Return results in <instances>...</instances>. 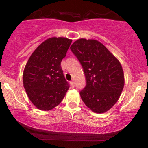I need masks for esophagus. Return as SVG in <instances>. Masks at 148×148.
Masks as SVG:
<instances>
[{"instance_id":"obj_1","label":"esophagus","mask_w":148,"mask_h":148,"mask_svg":"<svg viewBox=\"0 0 148 148\" xmlns=\"http://www.w3.org/2000/svg\"><path fill=\"white\" fill-rule=\"evenodd\" d=\"M70 84H71V86H72V88H74V86H75V83H74V81H71Z\"/></svg>"}]
</instances>
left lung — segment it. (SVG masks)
I'll list each match as a JSON object with an SVG mask.
<instances>
[{
	"mask_svg": "<svg viewBox=\"0 0 148 148\" xmlns=\"http://www.w3.org/2000/svg\"><path fill=\"white\" fill-rule=\"evenodd\" d=\"M70 49L86 76V86L80 92L83 101L96 113L108 111L118 101L125 85L120 61L96 40L79 39Z\"/></svg>",
	"mask_w": 148,
	"mask_h": 148,
	"instance_id": "left-lung-1",
	"label": "left lung"
}]
</instances>
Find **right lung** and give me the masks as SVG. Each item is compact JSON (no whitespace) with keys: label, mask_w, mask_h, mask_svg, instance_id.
<instances>
[{"label":"right lung","mask_w":148,"mask_h":148,"mask_svg":"<svg viewBox=\"0 0 148 148\" xmlns=\"http://www.w3.org/2000/svg\"><path fill=\"white\" fill-rule=\"evenodd\" d=\"M72 40L51 37L37 47L25 66L23 83L31 102L42 111L60 104L69 89L61 68Z\"/></svg>","instance_id":"1"}]
</instances>
